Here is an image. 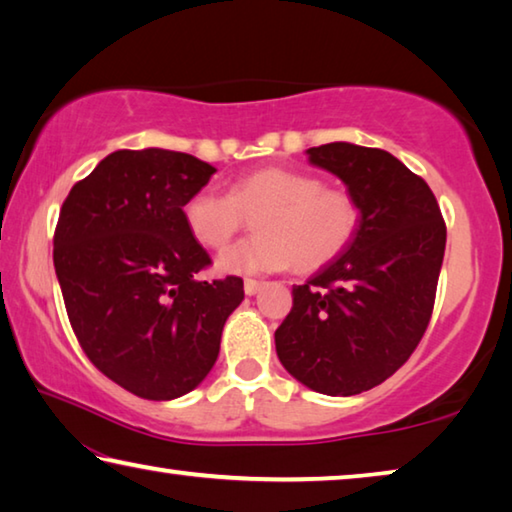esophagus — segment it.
I'll return each instance as SVG.
<instances>
[{"instance_id": "34e87169", "label": "esophagus", "mask_w": 512, "mask_h": 512, "mask_svg": "<svg viewBox=\"0 0 512 512\" xmlns=\"http://www.w3.org/2000/svg\"><path fill=\"white\" fill-rule=\"evenodd\" d=\"M262 287H264V282L253 280V278H246V282H243V291H246V296H255Z\"/></svg>"}]
</instances>
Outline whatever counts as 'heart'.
Segmentation results:
<instances>
[{
    "label": "heart",
    "mask_w": 512,
    "mask_h": 512,
    "mask_svg": "<svg viewBox=\"0 0 512 512\" xmlns=\"http://www.w3.org/2000/svg\"><path fill=\"white\" fill-rule=\"evenodd\" d=\"M255 232L216 259L223 273H273L294 264L316 271L346 253L360 230V205L351 193L328 189L321 177L289 168H259L223 193L205 186L184 202V223L205 248H223L246 218Z\"/></svg>",
    "instance_id": "heart-1"
}]
</instances>
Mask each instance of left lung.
Listing matches in <instances>:
<instances>
[{"label": "left lung", "mask_w": 512, "mask_h": 512, "mask_svg": "<svg viewBox=\"0 0 512 512\" xmlns=\"http://www.w3.org/2000/svg\"><path fill=\"white\" fill-rule=\"evenodd\" d=\"M360 205V230L335 262L294 285V307L275 330L291 376L328 396H353L403 367L433 314L446 225L419 175L394 154L355 143L307 150Z\"/></svg>", "instance_id": "1"}]
</instances>
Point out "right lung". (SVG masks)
I'll list each match as a JSON object with an SVG mask.
<instances>
[{
	"instance_id": "add662e5",
	"label": "right lung",
	"mask_w": 512,
	"mask_h": 512,
	"mask_svg": "<svg viewBox=\"0 0 512 512\" xmlns=\"http://www.w3.org/2000/svg\"><path fill=\"white\" fill-rule=\"evenodd\" d=\"M216 173L161 148L116 150L72 186L54 232V269L81 348L141 399L196 389L221 351L243 280H200L212 264L184 202Z\"/></svg>"
}]
</instances>
